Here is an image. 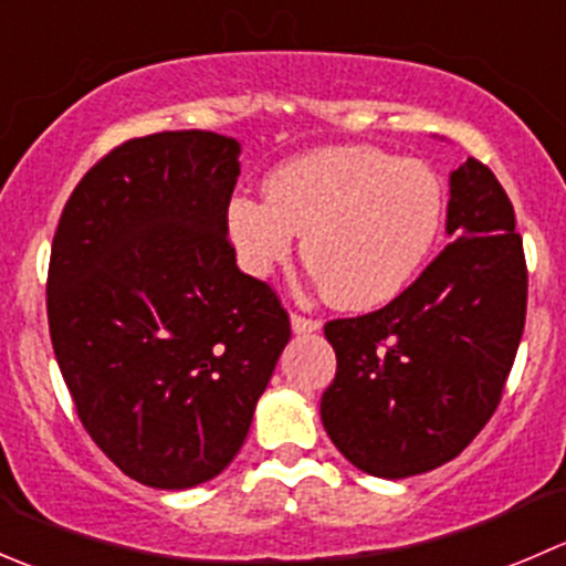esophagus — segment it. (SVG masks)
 <instances>
[{
	"label": "esophagus",
	"mask_w": 566,
	"mask_h": 566,
	"mask_svg": "<svg viewBox=\"0 0 566 566\" xmlns=\"http://www.w3.org/2000/svg\"><path fill=\"white\" fill-rule=\"evenodd\" d=\"M290 323H293L295 334H315V331L319 328V319L306 317V315H298V312H293V317H290Z\"/></svg>",
	"instance_id": "1"
}]
</instances>
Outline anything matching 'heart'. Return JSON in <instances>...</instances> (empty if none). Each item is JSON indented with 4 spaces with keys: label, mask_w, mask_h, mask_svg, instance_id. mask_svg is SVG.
Here are the masks:
<instances>
[{
    "label": "heart",
    "mask_w": 566,
    "mask_h": 566,
    "mask_svg": "<svg viewBox=\"0 0 566 566\" xmlns=\"http://www.w3.org/2000/svg\"><path fill=\"white\" fill-rule=\"evenodd\" d=\"M447 216L441 177L378 147H323L268 175L265 197L238 193L227 230L238 260L268 276L304 235L301 256L325 298L375 310L397 298L436 249Z\"/></svg>",
    "instance_id": "1"
}]
</instances>
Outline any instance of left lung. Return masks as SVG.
<instances>
[{
  "instance_id": "8db88e82",
  "label": "left lung",
  "mask_w": 566,
  "mask_h": 566,
  "mask_svg": "<svg viewBox=\"0 0 566 566\" xmlns=\"http://www.w3.org/2000/svg\"><path fill=\"white\" fill-rule=\"evenodd\" d=\"M452 243L384 310L325 323L336 378L319 399L334 447L405 479L454 460L495 413L526 325L515 208L476 158L452 172Z\"/></svg>"
}]
</instances>
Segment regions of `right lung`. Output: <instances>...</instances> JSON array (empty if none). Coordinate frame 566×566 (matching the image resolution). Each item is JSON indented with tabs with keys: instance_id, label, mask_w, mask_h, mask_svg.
<instances>
[{
	"instance_id": "1",
	"label": "right lung",
	"mask_w": 566,
	"mask_h": 566,
	"mask_svg": "<svg viewBox=\"0 0 566 566\" xmlns=\"http://www.w3.org/2000/svg\"><path fill=\"white\" fill-rule=\"evenodd\" d=\"M238 153L210 130L123 142L73 188L51 243L60 373L90 438L147 488L230 465L290 342L279 295L227 238Z\"/></svg>"
}]
</instances>
